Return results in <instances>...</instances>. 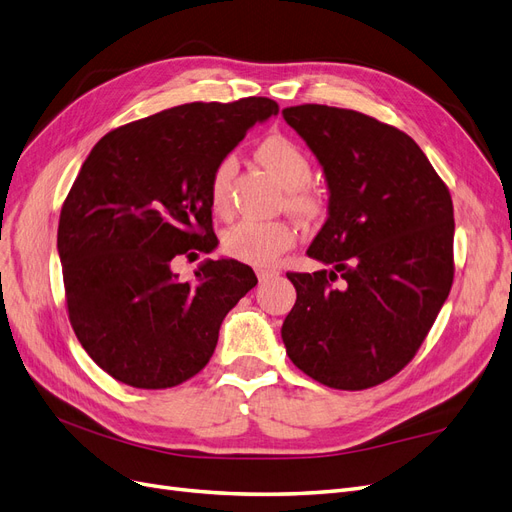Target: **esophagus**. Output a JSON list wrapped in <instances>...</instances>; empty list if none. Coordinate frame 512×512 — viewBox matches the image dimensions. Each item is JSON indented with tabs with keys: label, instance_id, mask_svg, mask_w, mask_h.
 <instances>
[{
	"label": "esophagus",
	"instance_id": "1",
	"mask_svg": "<svg viewBox=\"0 0 512 512\" xmlns=\"http://www.w3.org/2000/svg\"><path fill=\"white\" fill-rule=\"evenodd\" d=\"M276 276H278V270H272V268H259V270H257L259 282H268V280H272V278H276Z\"/></svg>",
	"mask_w": 512,
	"mask_h": 512
}]
</instances>
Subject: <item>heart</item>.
<instances>
[{
	"label": "heart",
	"instance_id": "b5f03b06",
	"mask_svg": "<svg viewBox=\"0 0 512 512\" xmlns=\"http://www.w3.org/2000/svg\"><path fill=\"white\" fill-rule=\"evenodd\" d=\"M261 164L289 189L287 204L291 211L310 215L318 208V196L312 189L304 187L310 179V162L291 139L282 135H272L257 149ZM234 158L225 156L213 170L211 185H208V200L215 213H223L227 208V189L234 173ZM297 240L295 225L287 221H263V219H242L227 227L221 244L223 251L244 263L253 266H272V263L289 251Z\"/></svg>",
	"mask_w": 512,
	"mask_h": 512
}]
</instances>
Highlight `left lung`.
I'll list each match as a JSON object with an SVG mask.
<instances>
[{"label":"left lung","instance_id":"8db88e82","mask_svg":"<svg viewBox=\"0 0 512 512\" xmlns=\"http://www.w3.org/2000/svg\"><path fill=\"white\" fill-rule=\"evenodd\" d=\"M282 116L323 166L329 217L308 257L331 266L287 274L297 299L282 342L312 380L365 390L411 361L449 295V189L418 143L365 113L297 105Z\"/></svg>","mask_w":512,"mask_h":512}]
</instances>
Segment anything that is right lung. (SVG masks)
<instances>
[{
	"label": "right lung",
	"mask_w": 512,
	"mask_h": 512,
	"mask_svg": "<svg viewBox=\"0 0 512 512\" xmlns=\"http://www.w3.org/2000/svg\"><path fill=\"white\" fill-rule=\"evenodd\" d=\"M278 103H185L130 122L92 147L63 204L56 249L71 327L113 380L160 390L206 367L219 327L257 285L236 259H204L194 282L177 257L217 249L215 166Z\"/></svg>",
	"instance_id": "right-lung-1"
}]
</instances>
